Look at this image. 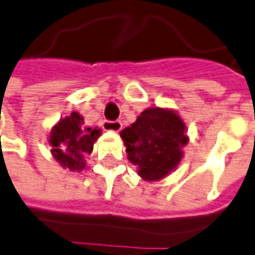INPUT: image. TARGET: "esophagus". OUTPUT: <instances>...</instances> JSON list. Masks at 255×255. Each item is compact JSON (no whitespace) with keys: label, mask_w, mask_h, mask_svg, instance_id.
I'll return each instance as SVG.
<instances>
[{"label":"esophagus","mask_w":255,"mask_h":255,"mask_svg":"<svg viewBox=\"0 0 255 255\" xmlns=\"http://www.w3.org/2000/svg\"><path fill=\"white\" fill-rule=\"evenodd\" d=\"M102 126L105 130H109V132H119V130L122 129V122H121V121H113V122H111V121H105V122L102 123Z\"/></svg>","instance_id":"obj_1"}]
</instances>
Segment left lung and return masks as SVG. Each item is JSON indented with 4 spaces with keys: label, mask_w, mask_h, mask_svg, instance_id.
I'll use <instances>...</instances> for the list:
<instances>
[{
    "label": "left lung",
    "mask_w": 255,
    "mask_h": 255,
    "mask_svg": "<svg viewBox=\"0 0 255 255\" xmlns=\"http://www.w3.org/2000/svg\"><path fill=\"white\" fill-rule=\"evenodd\" d=\"M187 126L173 109L147 108L121 132L129 162L144 181H159L176 170L189 143Z\"/></svg>",
    "instance_id": "1"
}]
</instances>
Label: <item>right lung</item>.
Instances as JSON below:
<instances>
[{
    "mask_svg": "<svg viewBox=\"0 0 255 255\" xmlns=\"http://www.w3.org/2000/svg\"><path fill=\"white\" fill-rule=\"evenodd\" d=\"M101 134V129L85 126L84 116L72 112L51 129L48 142L56 162L64 169L79 173L86 167L85 156L92 153L93 143Z\"/></svg>",
    "mask_w": 255,
    "mask_h": 255,
    "instance_id": "right-lung-1",
    "label": "right lung"
}]
</instances>
